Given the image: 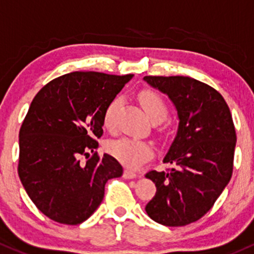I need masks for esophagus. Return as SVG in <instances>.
I'll return each mask as SVG.
<instances>
[{
	"label": "esophagus",
	"mask_w": 254,
	"mask_h": 254,
	"mask_svg": "<svg viewBox=\"0 0 254 254\" xmlns=\"http://www.w3.org/2000/svg\"><path fill=\"white\" fill-rule=\"evenodd\" d=\"M124 177L126 179H132V178H135L137 177V173L130 170H125L124 171Z\"/></svg>",
	"instance_id": "1"
}]
</instances>
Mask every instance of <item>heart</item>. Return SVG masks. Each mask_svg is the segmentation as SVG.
I'll list each match as a JSON object with an SVG mask.
<instances>
[{"mask_svg":"<svg viewBox=\"0 0 254 254\" xmlns=\"http://www.w3.org/2000/svg\"><path fill=\"white\" fill-rule=\"evenodd\" d=\"M138 99L152 122H161L166 119L168 114V105L162 95L157 92L144 89L138 94ZM120 104H121V99L115 97L105 106L104 113H103V125L106 129L111 130L115 128L116 114ZM106 150L120 162L132 168L140 166L143 162L151 159L154 155V146L151 145V143L129 137H122L109 141Z\"/></svg>","mask_w":254,"mask_h":254,"instance_id":"1","label":"heart"}]
</instances>
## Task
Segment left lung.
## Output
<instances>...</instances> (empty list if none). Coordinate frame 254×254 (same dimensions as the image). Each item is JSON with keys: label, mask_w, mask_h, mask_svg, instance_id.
<instances>
[{"label": "left lung", "mask_w": 254, "mask_h": 254, "mask_svg": "<svg viewBox=\"0 0 254 254\" xmlns=\"http://www.w3.org/2000/svg\"><path fill=\"white\" fill-rule=\"evenodd\" d=\"M166 93L179 117L177 137L165 163L173 168L149 171L156 193L145 206L152 220L183 226L202 218L230 182L236 132L230 109L213 87L187 76H145Z\"/></svg>", "instance_id": "8db88e82"}]
</instances>
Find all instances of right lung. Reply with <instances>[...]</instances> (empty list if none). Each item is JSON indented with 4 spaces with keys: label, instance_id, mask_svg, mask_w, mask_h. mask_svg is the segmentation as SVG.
I'll use <instances>...</instances> for the list:
<instances>
[{
    "label": "right lung",
    "instance_id": "1",
    "mask_svg": "<svg viewBox=\"0 0 254 254\" xmlns=\"http://www.w3.org/2000/svg\"><path fill=\"white\" fill-rule=\"evenodd\" d=\"M132 76L65 73L32 99L19 130L18 174L35 206L54 222L88 219L103 201L105 183L122 176L119 161L99 156L97 140L105 106Z\"/></svg>",
    "mask_w": 254,
    "mask_h": 254
}]
</instances>
